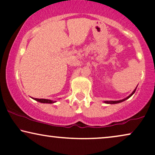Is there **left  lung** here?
Masks as SVG:
<instances>
[{"label":"left lung","instance_id":"obj_1","mask_svg":"<svg viewBox=\"0 0 155 155\" xmlns=\"http://www.w3.org/2000/svg\"><path fill=\"white\" fill-rule=\"evenodd\" d=\"M136 88H137V87L136 88V89H135V90H134V91H133V93H131V94H130V95H128V96L127 97H126V98H124V99H123V100H117V101H104V103H107V104H117V103H120V102H124V100H127V99L129 98L130 97H131L132 95L134 94V93L136 92Z\"/></svg>","mask_w":155,"mask_h":155}]
</instances>
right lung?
Instances as JSON below:
<instances>
[{
    "label": "right lung",
    "instance_id": "right-lung-1",
    "mask_svg": "<svg viewBox=\"0 0 155 155\" xmlns=\"http://www.w3.org/2000/svg\"><path fill=\"white\" fill-rule=\"evenodd\" d=\"M34 100H36L39 102H41V103H54L56 101H53V100H48V99H38V98H34Z\"/></svg>",
    "mask_w": 155,
    "mask_h": 155
}]
</instances>
